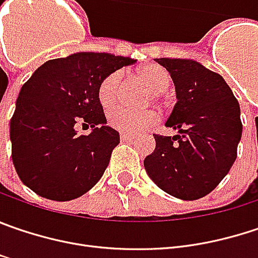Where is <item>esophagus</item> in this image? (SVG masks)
I'll list each match as a JSON object with an SVG mask.
<instances>
[{"label": "esophagus", "mask_w": 258, "mask_h": 258, "mask_svg": "<svg viewBox=\"0 0 258 258\" xmlns=\"http://www.w3.org/2000/svg\"><path fill=\"white\" fill-rule=\"evenodd\" d=\"M134 139H136V137L131 136V134H125V133L121 134V140H122V142H133Z\"/></svg>", "instance_id": "esophagus-1"}]
</instances>
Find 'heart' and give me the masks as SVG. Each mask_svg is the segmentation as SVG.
Masks as SVG:
<instances>
[{
    "instance_id": "obj_1",
    "label": "heart",
    "mask_w": 258,
    "mask_h": 258,
    "mask_svg": "<svg viewBox=\"0 0 258 258\" xmlns=\"http://www.w3.org/2000/svg\"><path fill=\"white\" fill-rule=\"evenodd\" d=\"M139 76L144 83L156 93L165 92L172 80L168 70L156 64L146 66L143 69H140ZM118 87H119V73L116 71L108 74L100 82L98 87V96L103 106H111L116 100ZM108 122L111 127H114L121 133L137 134L155 125L158 122V115L153 111H131L124 106H116L114 109H111V112L108 114Z\"/></svg>"
}]
</instances>
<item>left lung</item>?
Instances as JSON below:
<instances>
[{"label": "left lung", "instance_id": "1", "mask_svg": "<svg viewBox=\"0 0 258 258\" xmlns=\"http://www.w3.org/2000/svg\"><path fill=\"white\" fill-rule=\"evenodd\" d=\"M175 84L176 103L165 125L174 137L155 136L144 169L165 192L181 200L205 197L236 159L242 124L239 103L223 77L194 59L158 58Z\"/></svg>", "mask_w": 258, "mask_h": 258}]
</instances>
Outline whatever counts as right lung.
<instances>
[{"mask_svg":"<svg viewBox=\"0 0 258 258\" xmlns=\"http://www.w3.org/2000/svg\"><path fill=\"white\" fill-rule=\"evenodd\" d=\"M134 62L112 53L76 52L49 59L32 74L10 121L11 158L26 187L69 202L98 182L119 143L118 131L106 125L98 87ZM79 122L92 127L90 135L78 134Z\"/></svg>","mask_w":258,"mask_h":258,"instance_id":"add662e5","label":"right lung"}]
</instances>
